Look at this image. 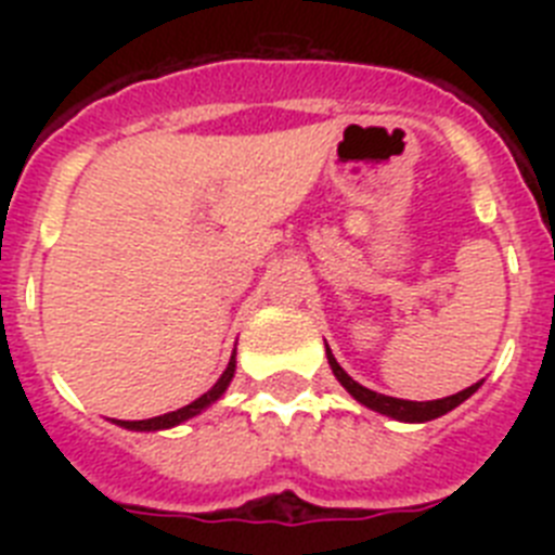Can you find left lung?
Segmentation results:
<instances>
[{
    "label": "left lung",
    "instance_id": "left-lung-1",
    "mask_svg": "<svg viewBox=\"0 0 555 555\" xmlns=\"http://www.w3.org/2000/svg\"><path fill=\"white\" fill-rule=\"evenodd\" d=\"M327 364H331L333 375L338 377V384L345 386V389L350 391L352 397H356L358 403H364L366 409L380 411V414H386V416H395V420H403V423H428V420H436V416L448 414V411H453L455 405L464 403V400H467V397L473 395L475 389H478V384H475V386H469V389L459 391V395L444 397V400L414 403V400H397V397L377 395V391H372V389H366V386L356 384V380H352V377L336 364V358H333L331 350H327Z\"/></svg>",
    "mask_w": 555,
    "mask_h": 555
}]
</instances>
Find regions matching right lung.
<instances>
[{
    "label": "right lung",
    "mask_w": 555,
    "mask_h": 555,
    "mask_svg": "<svg viewBox=\"0 0 555 555\" xmlns=\"http://www.w3.org/2000/svg\"><path fill=\"white\" fill-rule=\"evenodd\" d=\"M233 372H235V352H233V358H230V364H228V370H224V375L217 380V386H214L210 391H205L203 397H197L194 403L183 405V409H178V411H171V414L152 416V420H135V423H130V420H119V425H121V428H127V430H160V428H171V425L185 423V420L197 416L199 411L208 409L214 400H219V397L224 395L228 384L233 380Z\"/></svg>",
    "instance_id": "1"
}]
</instances>
